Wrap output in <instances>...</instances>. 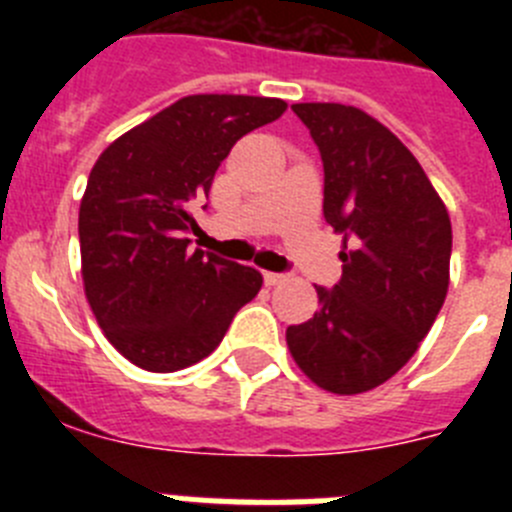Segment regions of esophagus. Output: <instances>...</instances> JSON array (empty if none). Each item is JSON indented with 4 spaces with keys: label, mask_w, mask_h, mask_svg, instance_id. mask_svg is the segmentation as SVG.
I'll use <instances>...</instances> for the list:
<instances>
[{
    "label": "esophagus",
    "mask_w": 512,
    "mask_h": 512,
    "mask_svg": "<svg viewBox=\"0 0 512 512\" xmlns=\"http://www.w3.org/2000/svg\"><path fill=\"white\" fill-rule=\"evenodd\" d=\"M264 282L269 284V287H277V284L287 282V274H277V271H266Z\"/></svg>",
    "instance_id": "obj_1"
}]
</instances>
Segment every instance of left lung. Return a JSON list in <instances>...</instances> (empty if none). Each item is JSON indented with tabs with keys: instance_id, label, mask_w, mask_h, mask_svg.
<instances>
[{
	"instance_id": "8db88e82",
	"label": "left lung",
	"mask_w": 512,
	"mask_h": 512,
	"mask_svg": "<svg viewBox=\"0 0 512 512\" xmlns=\"http://www.w3.org/2000/svg\"><path fill=\"white\" fill-rule=\"evenodd\" d=\"M323 158V215L343 235V274L289 325L292 359L336 395L395 377L428 336L449 289L451 220L418 158L372 115L292 104Z\"/></svg>"
}]
</instances>
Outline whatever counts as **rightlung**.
I'll use <instances>...</instances> for the list:
<instances>
[{
  "label": "right lung",
  "instance_id": "obj_1",
  "mask_svg": "<svg viewBox=\"0 0 512 512\" xmlns=\"http://www.w3.org/2000/svg\"><path fill=\"white\" fill-rule=\"evenodd\" d=\"M284 110L271 97L192 94L97 158L79 207L84 292L107 341L140 369L166 374L202 361L259 295L261 271L189 251V210L235 140Z\"/></svg>",
  "mask_w": 512,
  "mask_h": 512
}]
</instances>
